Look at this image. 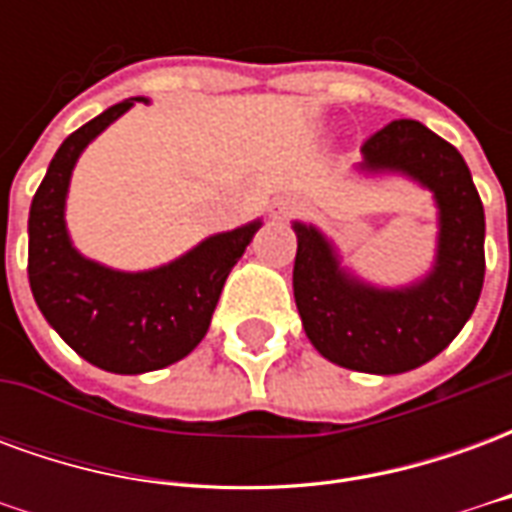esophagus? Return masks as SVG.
Listing matches in <instances>:
<instances>
[{"label":"esophagus","instance_id":"esophagus-1","mask_svg":"<svg viewBox=\"0 0 512 512\" xmlns=\"http://www.w3.org/2000/svg\"><path fill=\"white\" fill-rule=\"evenodd\" d=\"M290 213H293V205H290V202H277V205H274V216H277V219H285Z\"/></svg>","mask_w":512,"mask_h":512}]
</instances>
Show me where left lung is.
Here are the masks:
<instances>
[{
    "mask_svg": "<svg viewBox=\"0 0 512 512\" xmlns=\"http://www.w3.org/2000/svg\"><path fill=\"white\" fill-rule=\"evenodd\" d=\"M367 172H406L439 202V255L428 277L378 290L345 274L315 227L293 224V296L318 354L359 373H406L441 354L477 307L485 277V213L455 147L417 120H392L362 145Z\"/></svg>",
    "mask_w": 512,
    "mask_h": 512,
    "instance_id": "1",
    "label": "left lung"
}]
</instances>
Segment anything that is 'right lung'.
<instances>
[{"label": "right lung", "mask_w": 512, "mask_h": 512, "mask_svg": "<svg viewBox=\"0 0 512 512\" xmlns=\"http://www.w3.org/2000/svg\"><path fill=\"white\" fill-rule=\"evenodd\" d=\"M128 98L73 131L54 153L29 208V288L43 318L90 365L109 373H147L191 354L200 343L230 268L260 222L213 235L169 266L123 274L82 257L65 230V194L76 158L109 123L128 112Z\"/></svg>", "instance_id": "right-lung-1"}]
</instances>
